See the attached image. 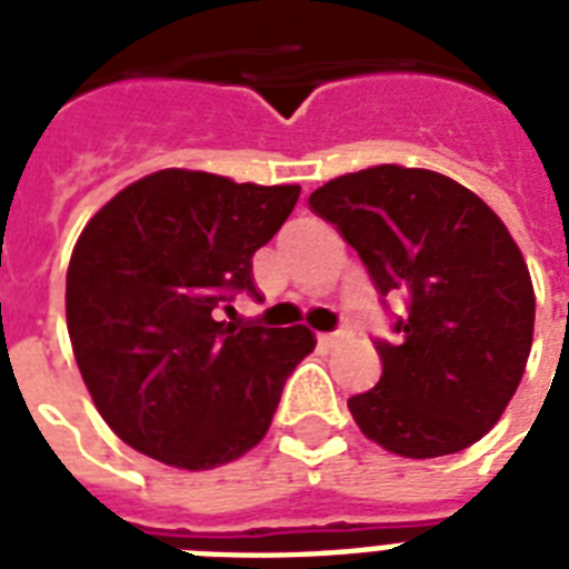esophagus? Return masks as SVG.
<instances>
[{"instance_id": "34e87169", "label": "esophagus", "mask_w": 569, "mask_h": 569, "mask_svg": "<svg viewBox=\"0 0 569 569\" xmlns=\"http://www.w3.org/2000/svg\"><path fill=\"white\" fill-rule=\"evenodd\" d=\"M346 339H348V330L339 328V330H333V333H321L319 342H321V346L333 348V346H339V342H346Z\"/></svg>"}]
</instances>
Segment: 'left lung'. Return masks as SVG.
Instances as JSON below:
<instances>
[{
	"instance_id": "left-lung-1",
	"label": "left lung",
	"mask_w": 569,
	"mask_h": 569,
	"mask_svg": "<svg viewBox=\"0 0 569 569\" xmlns=\"http://www.w3.org/2000/svg\"><path fill=\"white\" fill-rule=\"evenodd\" d=\"M363 259L380 303L405 298L383 372L348 398L360 431L401 458H440L485 437L513 398L535 333V289L499 214L460 182L378 164L310 194Z\"/></svg>"
}]
</instances>
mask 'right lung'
I'll return each instance as SVG.
<instances>
[{"mask_svg":"<svg viewBox=\"0 0 569 569\" xmlns=\"http://www.w3.org/2000/svg\"><path fill=\"white\" fill-rule=\"evenodd\" d=\"M298 194L168 168L88 221L67 268V330L93 405L127 446L212 469L266 437L316 339L303 325L232 328L214 310L257 298L253 253Z\"/></svg>","mask_w":569,"mask_h":569,"instance_id":"add662e5","label":"right lung"}]
</instances>
